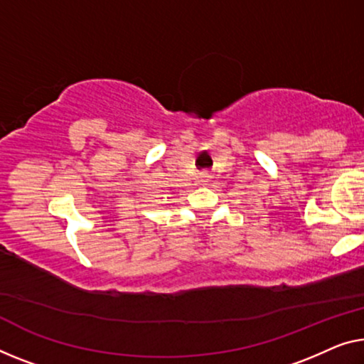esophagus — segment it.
<instances>
[{"label": "esophagus", "mask_w": 364, "mask_h": 364, "mask_svg": "<svg viewBox=\"0 0 364 364\" xmlns=\"http://www.w3.org/2000/svg\"><path fill=\"white\" fill-rule=\"evenodd\" d=\"M203 178H209V176H208V175H204V176H203Z\"/></svg>", "instance_id": "esophagus-1"}]
</instances>
